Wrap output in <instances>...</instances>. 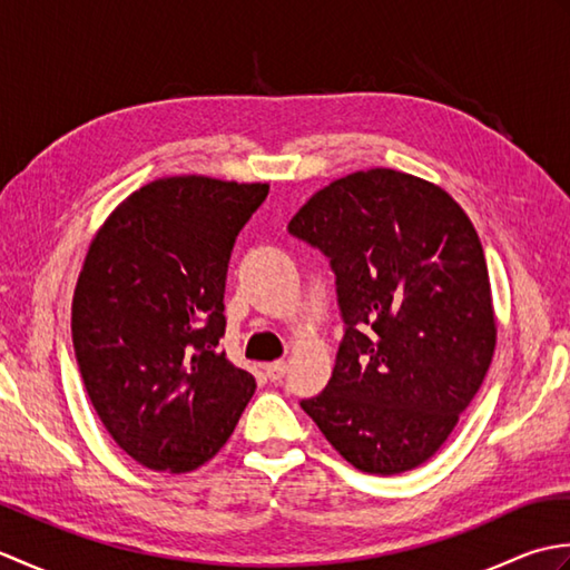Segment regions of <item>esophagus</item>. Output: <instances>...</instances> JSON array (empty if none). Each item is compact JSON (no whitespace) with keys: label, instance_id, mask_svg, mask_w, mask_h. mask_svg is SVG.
I'll return each instance as SVG.
<instances>
[{"label":"esophagus","instance_id":"1","mask_svg":"<svg viewBox=\"0 0 570 570\" xmlns=\"http://www.w3.org/2000/svg\"><path fill=\"white\" fill-rule=\"evenodd\" d=\"M286 370H288V365L284 360H276V362H269V365L264 367V372H266V377H269L272 382H278L286 374Z\"/></svg>","mask_w":570,"mask_h":570}]
</instances>
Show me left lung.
<instances>
[{
	"instance_id": "8db88e82",
	"label": "left lung",
	"mask_w": 570,
	"mask_h": 570,
	"mask_svg": "<svg viewBox=\"0 0 570 570\" xmlns=\"http://www.w3.org/2000/svg\"><path fill=\"white\" fill-rule=\"evenodd\" d=\"M288 233L328 257L345 323L333 377L301 409L362 472L426 463L478 394L498 337L470 217L429 180L370 168L318 190Z\"/></svg>"
}]
</instances>
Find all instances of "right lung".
Segmentation results:
<instances>
[{"label":"right lung","instance_id":"obj_1","mask_svg":"<svg viewBox=\"0 0 570 570\" xmlns=\"http://www.w3.org/2000/svg\"><path fill=\"white\" fill-rule=\"evenodd\" d=\"M266 193V184L159 178L92 239L72 296V347L105 429L144 468L203 465L257 390L220 337L229 254Z\"/></svg>","mask_w":570,"mask_h":570}]
</instances>
